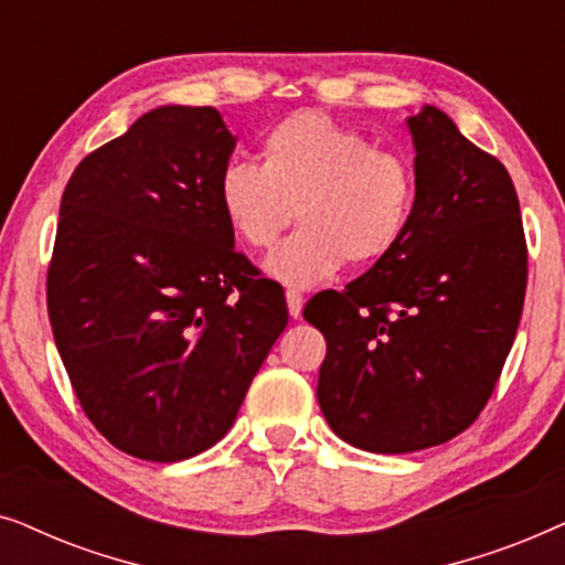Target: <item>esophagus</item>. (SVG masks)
<instances>
[{
  "label": "esophagus",
  "mask_w": 565,
  "mask_h": 565,
  "mask_svg": "<svg viewBox=\"0 0 565 565\" xmlns=\"http://www.w3.org/2000/svg\"><path fill=\"white\" fill-rule=\"evenodd\" d=\"M285 300H288V313L292 319H300V311H303V296L298 290L285 292Z\"/></svg>",
  "instance_id": "1"
}]
</instances>
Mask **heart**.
<instances>
[{
  "label": "heart",
  "mask_w": 565,
  "mask_h": 565,
  "mask_svg": "<svg viewBox=\"0 0 565 565\" xmlns=\"http://www.w3.org/2000/svg\"><path fill=\"white\" fill-rule=\"evenodd\" d=\"M218 205L246 246L265 249L288 226L265 273L290 288H313L352 265H373L404 242L414 218L416 174L404 153L377 149L329 115L296 113L262 138V164L228 161Z\"/></svg>",
  "instance_id": "1"
}]
</instances>
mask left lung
<instances>
[{"label": "left lung", "mask_w": 565, "mask_h": 565, "mask_svg": "<svg viewBox=\"0 0 565 565\" xmlns=\"http://www.w3.org/2000/svg\"><path fill=\"white\" fill-rule=\"evenodd\" d=\"M416 205L404 242L303 319L327 339L319 406L360 450L404 455L468 429L520 327L527 246L512 177L435 105L406 118Z\"/></svg>", "instance_id": "1"}]
</instances>
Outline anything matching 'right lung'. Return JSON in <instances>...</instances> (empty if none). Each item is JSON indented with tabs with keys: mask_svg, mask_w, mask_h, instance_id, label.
Returning <instances> with one entry per match:
<instances>
[{
	"mask_svg": "<svg viewBox=\"0 0 565 565\" xmlns=\"http://www.w3.org/2000/svg\"><path fill=\"white\" fill-rule=\"evenodd\" d=\"M234 146L213 107H153L84 157L61 198L53 339L84 414L134 458L218 443L288 327L280 285L234 249L221 213Z\"/></svg>",
	"mask_w": 565,
	"mask_h": 565,
	"instance_id": "right-lung-1",
	"label": "right lung"
}]
</instances>
